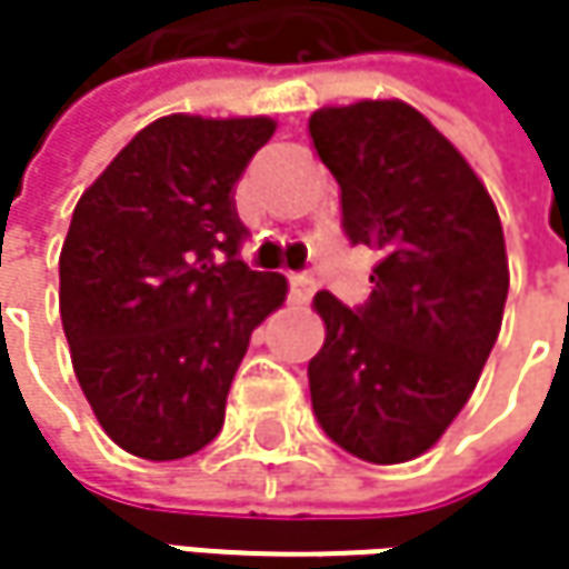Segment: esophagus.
<instances>
[{
  "mask_svg": "<svg viewBox=\"0 0 569 569\" xmlns=\"http://www.w3.org/2000/svg\"><path fill=\"white\" fill-rule=\"evenodd\" d=\"M289 289H292V296L296 299H309L312 292H316V283H312V277H289Z\"/></svg>",
  "mask_w": 569,
  "mask_h": 569,
  "instance_id": "34e87169",
  "label": "esophagus"
}]
</instances>
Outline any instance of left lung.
<instances>
[{"label":"left lung","mask_w":569,"mask_h":569,"mask_svg":"<svg viewBox=\"0 0 569 569\" xmlns=\"http://www.w3.org/2000/svg\"><path fill=\"white\" fill-rule=\"evenodd\" d=\"M309 138L342 190L349 240L379 253L359 312L312 299L326 322L312 411L349 455L401 465L438 445L498 342L511 286L501 217L465 154L398 98L319 108Z\"/></svg>","instance_id":"obj_1"}]
</instances>
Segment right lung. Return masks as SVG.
Wrapping results in <instances>:
<instances>
[{
    "label": "right lung",
    "instance_id": "obj_1",
    "mask_svg": "<svg viewBox=\"0 0 569 569\" xmlns=\"http://www.w3.org/2000/svg\"><path fill=\"white\" fill-rule=\"evenodd\" d=\"M273 118L168 114L141 128L71 213L58 309L78 386L128 455L177 461L217 438L253 329L286 277L240 260L233 187Z\"/></svg>",
    "mask_w": 569,
    "mask_h": 569
}]
</instances>
